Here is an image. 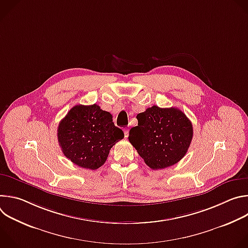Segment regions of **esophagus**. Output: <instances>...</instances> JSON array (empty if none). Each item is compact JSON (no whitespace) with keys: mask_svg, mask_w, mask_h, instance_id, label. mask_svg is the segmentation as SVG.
<instances>
[{"mask_svg":"<svg viewBox=\"0 0 248 248\" xmlns=\"http://www.w3.org/2000/svg\"><path fill=\"white\" fill-rule=\"evenodd\" d=\"M128 131H129V129H128V128H124V137H127V136H128Z\"/></svg>","mask_w":248,"mask_h":248,"instance_id":"1","label":"esophagus"}]
</instances>
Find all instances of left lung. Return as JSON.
Here are the masks:
<instances>
[{
    "label": "left lung",
    "instance_id": "left-lung-1",
    "mask_svg": "<svg viewBox=\"0 0 248 248\" xmlns=\"http://www.w3.org/2000/svg\"><path fill=\"white\" fill-rule=\"evenodd\" d=\"M136 119L138 124L129 130L128 140L149 168L165 169L185 157L193 127L181 110L153 106Z\"/></svg>",
    "mask_w": 248,
    "mask_h": 248
}]
</instances>
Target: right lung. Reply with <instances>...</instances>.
I'll list each match as a JSON object with an SVG mask.
<instances>
[{
  "label": "right lung",
  "instance_id": "obj_1",
  "mask_svg": "<svg viewBox=\"0 0 248 248\" xmlns=\"http://www.w3.org/2000/svg\"><path fill=\"white\" fill-rule=\"evenodd\" d=\"M124 136L109 112L98 105H77L60 122L58 140L63 155L83 169L97 170Z\"/></svg>",
  "mask_w": 248,
  "mask_h": 248
}]
</instances>
